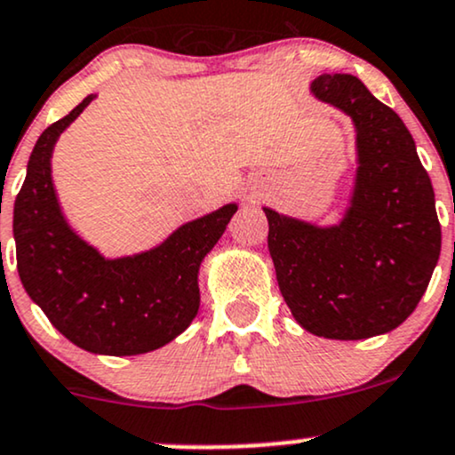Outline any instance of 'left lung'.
I'll return each mask as SVG.
<instances>
[{
	"mask_svg": "<svg viewBox=\"0 0 455 455\" xmlns=\"http://www.w3.org/2000/svg\"><path fill=\"white\" fill-rule=\"evenodd\" d=\"M312 92L354 119L358 178L336 228L265 208L277 284L304 330L360 340L402 325L421 301L441 256L434 188L408 128L347 73H323Z\"/></svg>",
	"mask_w": 455,
	"mask_h": 455,
	"instance_id": "8db88e82",
	"label": "left lung"
}]
</instances>
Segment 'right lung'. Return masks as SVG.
I'll return each mask as SVG.
<instances>
[{"mask_svg": "<svg viewBox=\"0 0 455 455\" xmlns=\"http://www.w3.org/2000/svg\"><path fill=\"white\" fill-rule=\"evenodd\" d=\"M77 104L38 136L14 199L17 268L28 295L73 345L92 354L136 355L182 334L199 310L197 271L236 204L190 221L151 251L106 260L71 232L52 184V149L89 106Z\"/></svg>", "mask_w": 455, "mask_h": 455, "instance_id": "1", "label": "right lung"}]
</instances>
